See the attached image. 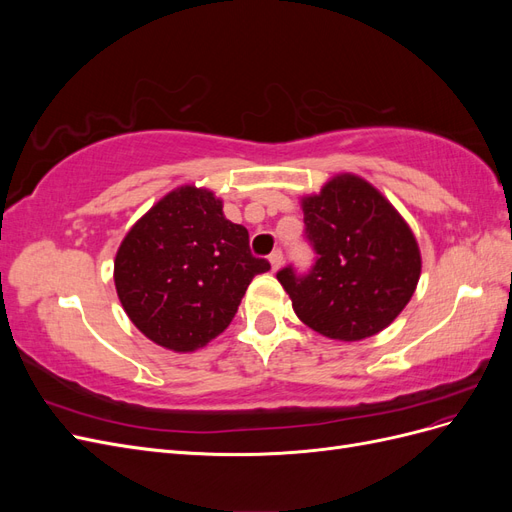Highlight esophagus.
<instances>
[{"label": "esophagus", "mask_w": 512, "mask_h": 512, "mask_svg": "<svg viewBox=\"0 0 512 512\" xmlns=\"http://www.w3.org/2000/svg\"><path fill=\"white\" fill-rule=\"evenodd\" d=\"M269 262H271V269H273V271L280 269V267H282V262H284V254H282V250H275V252H271Z\"/></svg>", "instance_id": "obj_1"}]
</instances>
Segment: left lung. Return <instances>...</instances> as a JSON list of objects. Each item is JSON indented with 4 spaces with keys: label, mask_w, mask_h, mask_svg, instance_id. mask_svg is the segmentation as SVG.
I'll return each mask as SVG.
<instances>
[{
    "label": "left lung",
    "mask_w": 512,
    "mask_h": 512,
    "mask_svg": "<svg viewBox=\"0 0 512 512\" xmlns=\"http://www.w3.org/2000/svg\"><path fill=\"white\" fill-rule=\"evenodd\" d=\"M314 269L277 273L294 314L337 342H361L401 314L421 277V250L408 222L359 175L339 173L301 198Z\"/></svg>",
    "instance_id": "left-lung-1"
}]
</instances>
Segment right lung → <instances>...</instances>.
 I'll return each mask as SVG.
<instances>
[{"instance_id": "add662e5", "label": "right lung", "mask_w": 512, "mask_h": 512, "mask_svg": "<svg viewBox=\"0 0 512 512\" xmlns=\"http://www.w3.org/2000/svg\"><path fill=\"white\" fill-rule=\"evenodd\" d=\"M222 207L211 190L179 185L117 250V297L134 327L166 350L207 346L235 318L254 277L271 269L252 256L245 226L226 220Z\"/></svg>"}]
</instances>
